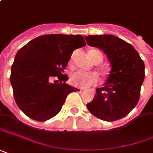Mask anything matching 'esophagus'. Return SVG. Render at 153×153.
<instances>
[{"instance_id": "obj_1", "label": "esophagus", "mask_w": 153, "mask_h": 153, "mask_svg": "<svg viewBox=\"0 0 153 153\" xmlns=\"http://www.w3.org/2000/svg\"><path fill=\"white\" fill-rule=\"evenodd\" d=\"M84 91V89H80V91Z\"/></svg>"}]
</instances>
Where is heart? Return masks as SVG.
Segmentation results:
<instances>
[{
    "label": "heart",
    "mask_w": 153,
    "mask_h": 153,
    "mask_svg": "<svg viewBox=\"0 0 153 153\" xmlns=\"http://www.w3.org/2000/svg\"><path fill=\"white\" fill-rule=\"evenodd\" d=\"M89 55L94 62H96L98 59H100L102 62L103 59L102 53L95 49H92L89 51ZM71 82L72 85H74V86L87 88L98 83V76L94 72L77 71L71 75Z\"/></svg>",
    "instance_id": "obj_1"
}]
</instances>
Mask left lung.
Segmentation results:
<instances>
[{"label": "left lung", "instance_id": "obj_1", "mask_svg": "<svg viewBox=\"0 0 153 153\" xmlns=\"http://www.w3.org/2000/svg\"><path fill=\"white\" fill-rule=\"evenodd\" d=\"M89 46L103 51L111 70L93 101L86 107L94 116L106 121L126 117L137 104L145 79V63L131 44L113 35L85 36Z\"/></svg>", "mask_w": 153, "mask_h": 153}]
</instances>
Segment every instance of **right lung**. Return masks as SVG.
<instances>
[{"label":"right lung","instance_id":"right-lung-1","mask_svg":"<svg viewBox=\"0 0 153 153\" xmlns=\"http://www.w3.org/2000/svg\"><path fill=\"white\" fill-rule=\"evenodd\" d=\"M85 45L80 35H44L18 51L10 82L16 102L23 113L38 121L59 113L67 95L77 91L65 83L68 77L64 70L73 51Z\"/></svg>","mask_w":153,"mask_h":153}]
</instances>
